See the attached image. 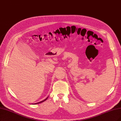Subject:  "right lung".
<instances>
[{
    "mask_svg": "<svg viewBox=\"0 0 121 121\" xmlns=\"http://www.w3.org/2000/svg\"><path fill=\"white\" fill-rule=\"evenodd\" d=\"M47 98H48V97L46 98V99H45L44 100H43V101H41V102H38V103H35V104H37L40 103H42V102H44V101H46V100L47 99Z\"/></svg>",
    "mask_w": 121,
    "mask_h": 121,
    "instance_id": "add662e5",
    "label": "right lung"
}]
</instances>
